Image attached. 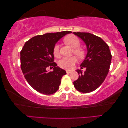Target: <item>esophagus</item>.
Returning <instances> with one entry per match:
<instances>
[{
	"instance_id": "34e87169",
	"label": "esophagus",
	"mask_w": 128,
	"mask_h": 128,
	"mask_svg": "<svg viewBox=\"0 0 128 128\" xmlns=\"http://www.w3.org/2000/svg\"><path fill=\"white\" fill-rule=\"evenodd\" d=\"M66 72H67V74H70V73H71V72H72V71H70V70H67L66 71Z\"/></svg>"
}]
</instances>
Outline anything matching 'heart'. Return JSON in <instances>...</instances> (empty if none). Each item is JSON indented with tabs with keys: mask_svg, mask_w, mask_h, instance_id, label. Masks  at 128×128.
Here are the masks:
<instances>
[{
	"mask_svg": "<svg viewBox=\"0 0 128 128\" xmlns=\"http://www.w3.org/2000/svg\"><path fill=\"white\" fill-rule=\"evenodd\" d=\"M65 42L68 45L71 46L72 48H74L73 53L78 56V57L80 59H83L85 56V51L82 48H79L80 45V41L76 36L73 34L69 35L64 38ZM54 54L55 56H59L60 54V46L59 45L56 44L54 48ZM77 57L75 56H70V57H64L60 60L58 64L60 68L67 70H72L75 66V64L77 62Z\"/></svg>",
	"mask_w": 128,
	"mask_h": 128,
	"instance_id": "obj_1",
	"label": "heart"
}]
</instances>
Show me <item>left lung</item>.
I'll return each mask as SVG.
<instances>
[{
  "mask_svg": "<svg viewBox=\"0 0 128 128\" xmlns=\"http://www.w3.org/2000/svg\"><path fill=\"white\" fill-rule=\"evenodd\" d=\"M73 33L84 42L87 48L86 57L80 64L86 70L84 73L76 70L79 76L74 82V87L80 92H91L102 85L107 76L112 54L109 46L100 37L89 33Z\"/></svg>",
  "mask_w": 128,
  "mask_h": 128,
  "instance_id": "1",
  "label": "left lung"
}]
</instances>
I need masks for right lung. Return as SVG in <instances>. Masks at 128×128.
Wrapping results in <instances>:
<instances>
[{
  "label": "right lung",
  "mask_w": 128,
  "mask_h": 128,
  "mask_svg": "<svg viewBox=\"0 0 128 128\" xmlns=\"http://www.w3.org/2000/svg\"><path fill=\"white\" fill-rule=\"evenodd\" d=\"M70 31L46 33L26 42L20 52L21 68L25 78L33 89L44 95H52L59 89L65 70L54 62L56 44ZM48 68H54L48 72Z\"/></svg>",
  "instance_id": "obj_1"
}]
</instances>
